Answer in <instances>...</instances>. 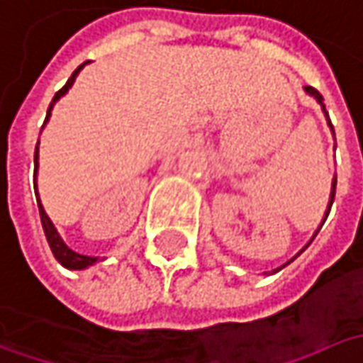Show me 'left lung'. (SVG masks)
Here are the masks:
<instances>
[{"mask_svg":"<svg viewBox=\"0 0 363 363\" xmlns=\"http://www.w3.org/2000/svg\"><path fill=\"white\" fill-rule=\"evenodd\" d=\"M304 90H306V94H310V96L314 98V100H316V102H318V104H320V108H323V113H325V117H327V123H329L330 131H333V125H330V121H329V113H327V108H325V102H323V96H320V94H318V90H314V88H312V86H304ZM333 135H335V131H333ZM335 186H337V177H335V179H333V184H330L329 205H327V213H325V218H323V224H325V220H327V216H329L330 205H333V199H335ZM318 230H320V225H318ZM318 230H316V232H318ZM314 236H316V234H314ZM314 236H312V238H310V242H312V240H314ZM310 242H308V245H310ZM308 245H306V246H308ZM306 246H304V248H302V250H306ZM302 250H300V252H302ZM300 252H298V255H300ZM298 255H296V257H298ZM296 257H294V259H296ZM294 259H289V261H288V263H286V265H289V263H291V261H294ZM286 265L277 267V269H273V271H271V273H265V275H273V273H277V271H281V269H284V267H286Z\"/></svg>","mask_w":363,"mask_h":363,"instance_id":"8db88e82","label":"left lung"}]
</instances>
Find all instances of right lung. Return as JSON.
<instances>
[{"label":"right lung","instance_id":"1","mask_svg":"<svg viewBox=\"0 0 363 363\" xmlns=\"http://www.w3.org/2000/svg\"><path fill=\"white\" fill-rule=\"evenodd\" d=\"M88 63V61H86ZM86 63H82L77 69H75L74 74H72V77L67 79V84L55 94L53 102H51V106H49V111H47V121H49V117H51V111H53V106L57 104V100L61 96H65L67 92H69V88L74 86L75 77H77V74L84 69V65ZM45 121V123H47ZM38 172V143H36V152H34V174ZM36 193V203H38V213H40V222H43V230H45V236H47V242H49V246H51V250H53L55 259L61 263V265L65 267V269H72V271H84V269H88V267L96 265L98 261H102L100 257H88V255H79V252H75V250H72L69 246L63 242V238L59 236V232H57V228L53 225V222H51V218L47 216V211H45V207H43V203H40V197H38V189L34 191Z\"/></svg>","mask_w":363,"mask_h":363}]
</instances>
